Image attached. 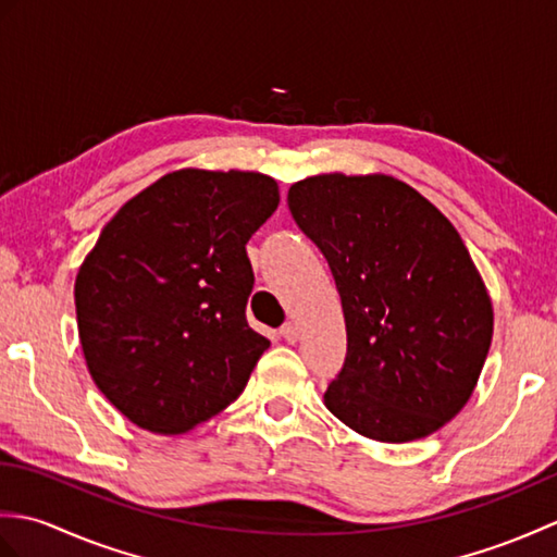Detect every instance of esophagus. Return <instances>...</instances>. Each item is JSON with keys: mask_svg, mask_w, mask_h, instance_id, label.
Segmentation results:
<instances>
[{"mask_svg": "<svg viewBox=\"0 0 557 557\" xmlns=\"http://www.w3.org/2000/svg\"><path fill=\"white\" fill-rule=\"evenodd\" d=\"M280 335H282V337H285V339L289 342V345H294V342H297V339H299V327H297V325H294V323H285V325H282V327H280Z\"/></svg>", "mask_w": 557, "mask_h": 557, "instance_id": "34e87169", "label": "esophagus"}]
</instances>
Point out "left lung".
Segmentation results:
<instances>
[{
  "instance_id": "8db88e82",
  "label": "left lung",
  "mask_w": 557,
  "mask_h": 557,
  "mask_svg": "<svg viewBox=\"0 0 557 557\" xmlns=\"http://www.w3.org/2000/svg\"><path fill=\"white\" fill-rule=\"evenodd\" d=\"M287 203L345 313L347 359L325 407L377 443L443 429L474 395L493 339L488 289L453 222L387 174L306 176Z\"/></svg>"
}]
</instances>
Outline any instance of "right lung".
<instances>
[{
    "mask_svg": "<svg viewBox=\"0 0 557 557\" xmlns=\"http://www.w3.org/2000/svg\"><path fill=\"white\" fill-rule=\"evenodd\" d=\"M280 203L268 174L176 170L104 224L74 285L88 373L138 429L180 435L244 393L270 342L246 323V242Z\"/></svg>",
    "mask_w": 557,
    "mask_h": 557,
    "instance_id": "obj_1",
    "label": "right lung"
}]
</instances>
